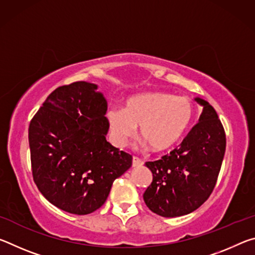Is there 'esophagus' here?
<instances>
[{
	"label": "esophagus",
	"mask_w": 255,
	"mask_h": 255,
	"mask_svg": "<svg viewBox=\"0 0 255 255\" xmlns=\"http://www.w3.org/2000/svg\"><path fill=\"white\" fill-rule=\"evenodd\" d=\"M144 164V162L141 161L140 158H138V157H136V156H133L132 157V166L133 167H136V166H141Z\"/></svg>",
	"instance_id": "34e87169"
}]
</instances>
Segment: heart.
<instances>
[{"mask_svg": "<svg viewBox=\"0 0 255 255\" xmlns=\"http://www.w3.org/2000/svg\"><path fill=\"white\" fill-rule=\"evenodd\" d=\"M193 116L192 102L185 97L153 91L127 99L125 108L111 107L107 119L119 145L131 138L139 126L141 137L156 150L174 146L187 130Z\"/></svg>", "mask_w": 255, "mask_h": 255, "instance_id": "b5f03b06", "label": "heart"}]
</instances>
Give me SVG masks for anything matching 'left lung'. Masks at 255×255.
<instances>
[{"mask_svg": "<svg viewBox=\"0 0 255 255\" xmlns=\"http://www.w3.org/2000/svg\"><path fill=\"white\" fill-rule=\"evenodd\" d=\"M198 123L178 148L154 162H146L153 181L143 198L162 217L188 215L208 199L216 185L226 149L225 130L216 110L204 99Z\"/></svg>", "mask_w": 255, "mask_h": 255, "instance_id": "left-lung-1", "label": "left lung"}]
</instances>
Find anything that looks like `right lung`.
Instances as JSON below:
<instances>
[{
    "label": "right lung",
    "instance_id": "add662e5",
    "mask_svg": "<svg viewBox=\"0 0 255 255\" xmlns=\"http://www.w3.org/2000/svg\"><path fill=\"white\" fill-rule=\"evenodd\" d=\"M107 101L98 85L75 82L51 92L29 126L34 183L50 204L88 215L105 204L131 155L107 141Z\"/></svg>",
    "mask_w": 255,
    "mask_h": 255
}]
</instances>
